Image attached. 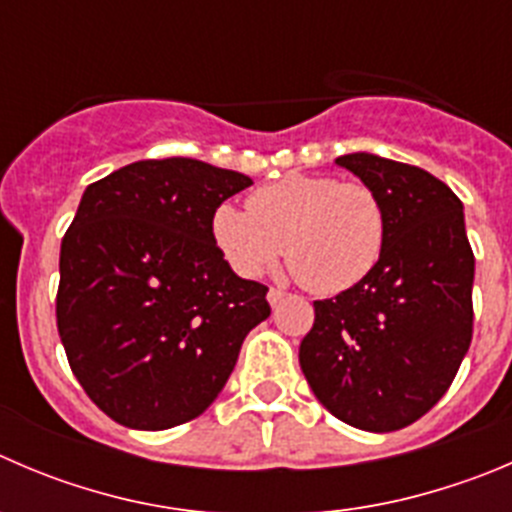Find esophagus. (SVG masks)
Returning a JSON list of instances; mask_svg holds the SVG:
<instances>
[{
  "label": "esophagus",
  "instance_id": "esophagus-1",
  "mask_svg": "<svg viewBox=\"0 0 512 512\" xmlns=\"http://www.w3.org/2000/svg\"><path fill=\"white\" fill-rule=\"evenodd\" d=\"M284 296H286V291H281V289H269V296H266V299H269L271 306H279L281 301H284Z\"/></svg>",
  "mask_w": 512,
  "mask_h": 512
}]
</instances>
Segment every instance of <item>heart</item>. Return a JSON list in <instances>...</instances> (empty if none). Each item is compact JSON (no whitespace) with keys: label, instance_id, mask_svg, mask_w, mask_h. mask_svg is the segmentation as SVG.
<instances>
[{"label":"heart","instance_id":"1","mask_svg":"<svg viewBox=\"0 0 512 512\" xmlns=\"http://www.w3.org/2000/svg\"><path fill=\"white\" fill-rule=\"evenodd\" d=\"M246 210L213 211V243L243 279H259L286 253L289 269L314 294H342L367 279L387 238L382 201L359 180L284 175L256 188Z\"/></svg>","mask_w":512,"mask_h":512}]
</instances>
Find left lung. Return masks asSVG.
Wrapping results in <instances>:
<instances>
[{
    "mask_svg": "<svg viewBox=\"0 0 512 512\" xmlns=\"http://www.w3.org/2000/svg\"><path fill=\"white\" fill-rule=\"evenodd\" d=\"M337 165L377 193L387 238L367 279L314 301L299 364L337 420L402 430L440 402L470 349L475 256L460 198L435 175L372 153Z\"/></svg>",
    "mask_w": 512,
    "mask_h": 512,
    "instance_id": "obj_1",
    "label": "left lung"
}]
</instances>
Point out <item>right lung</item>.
<instances>
[{
    "label": "right lung",
    "instance_id": "obj_1",
    "mask_svg": "<svg viewBox=\"0 0 512 512\" xmlns=\"http://www.w3.org/2000/svg\"><path fill=\"white\" fill-rule=\"evenodd\" d=\"M193 158L138 160L82 193L62 238L57 332L87 397L133 430L203 415L271 314L266 286L233 274L213 211L251 186Z\"/></svg>",
    "mask_w": 512,
    "mask_h": 512
}]
</instances>
